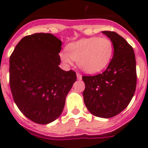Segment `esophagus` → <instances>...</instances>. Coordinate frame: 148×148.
Returning a JSON list of instances; mask_svg holds the SVG:
<instances>
[{"mask_svg":"<svg viewBox=\"0 0 148 148\" xmlns=\"http://www.w3.org/2000/svg\"><path fill=\"white\" fill-rule=\"evenodd\" d=\"M76 75H77V78H78V80H82V75H81L80 73H76Z\"/></svg>","mask_w":148,"mask_h":148,"instance_id":"esophagus-1","label":"esophagus"}]
</instances>
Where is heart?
<instances>
[{
    "label": "heart",
    "instance_id": "1",
    "mask_svg": "<svg viewBox=\"0 0 148 148\" xmlns=\"http://www.w3.org/2000/svg\"><path fill=\"white\" fill-rule=\"evenodd\" d=\"M113 53V45L110 39L105 37H90L70 43L66 51L60 53L61 61L72 64L78 61L84 71L94 73L108 66Z\"/></svg>",
    "mask_w": 148,
    "mask_h": 148
}]
</instances>
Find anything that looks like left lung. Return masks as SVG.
Returning a JSON list of instances; mask_svg holds the SVG:
<instances>
[{"label":"left lung","mask_w":148,"mask_h":148,"mask_svg":"<svg viewBox=\"0 0 148 148\" xmlns=\"http://www.w3.org/2000/svg\"><path fill=\"white\" fill-rule=\"evenodd\" d=\"M113 43V56L101 74L84 75L83 92L86 107L94 116L108 119L127 107L135 93L136 66L133 47L115 32L103 31Z\"/></svg>","instance_id":"obj_1"}]
</instances>
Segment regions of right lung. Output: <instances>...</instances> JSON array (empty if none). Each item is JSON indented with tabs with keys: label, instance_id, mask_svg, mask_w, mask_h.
<instances>
[{
	"label": "right lung",
	"instance_id": "add662e5",
	"mask_svg": "<svg viewBox=\"0 0 148 148\" xmlns=\"http://www.w3.org/2000/svg\"><path fill=\"white\" fill-rule=\"evenodd\" d=\"M61 40L50 33L25 36L10 58V85L14 101L24 116L47 125L58 118L76 81L73 70L58 65Z\"/></svg>",
	"mask_w": 148,
	"mask_h": 148
}]
</instances>
